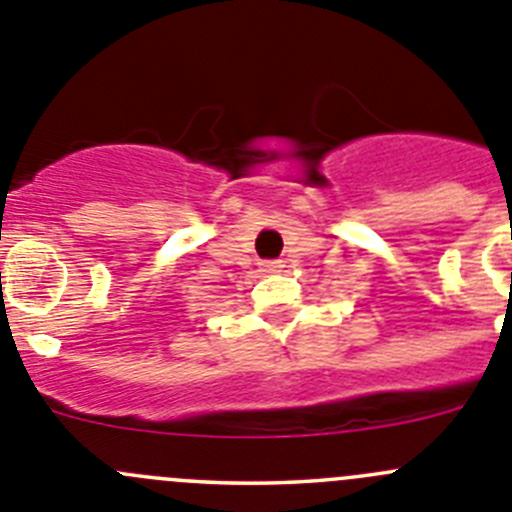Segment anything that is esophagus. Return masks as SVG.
Wrapping results in <instances>:
<instances>
[{
    "label": "esophagus",
    "instance_id": "obj_1",
    "mask_svg": "<svg viewBox=\"0 0 512 512\" xmlns=\"http://www.w3.org/2000/svg\"><path fill=\"white\" fill-rule=\"evenodd\" d=\"M280 267H283V262H280V260H265V262H262V270H267V272H278Z\"/></svg>",
    "mask_w": 512,
    "mask_h": 512
}]
</instances>
